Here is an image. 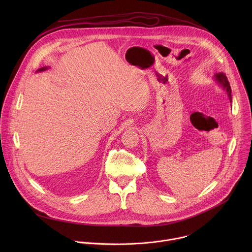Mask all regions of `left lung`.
<instances>
[{
    "label": "left lung",
    "instance_id": "8db88e82",
    "mask_svg": "<svg viewBox=\"0 0 252 252\" xmlns=\"http://www.w3.org/2000/svg\"><path fill=\"white\" fill-rule=\"evenodd\" d=\"M214 80L217 81L218 84L220 86H221L227 92V95L229 97V100L231 101V89H230V85L228 83V80H227L225 74H223V73L217 74V75L214 76Z\"/></svg>",
    "mask_w": 252,
    "mask_h": 252
}]
</instances>
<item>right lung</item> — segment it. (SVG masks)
Here are the masks:
<instances>
[{
  "mask_svg": "<svg viewBox=\"0 0 252 252\" xmlns=\"http://www.w3.org/2000/svg\"><path fill=\"white\" fill-rule=\"evenodd\" d=\"M49 67L48 66H43V67H41V68H39L37 71H43V70H46V69H48Z\"/></svg>",
  "mask_w": 252,
  "mask_h": 252,
  "instance_id": "right-lung-1",
  "label": "right lung"
}]
</instances>
